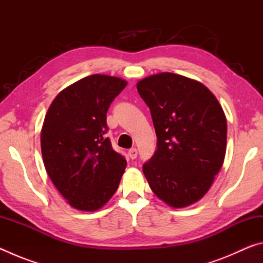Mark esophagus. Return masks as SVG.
Instances as JSON below:
<instances>
[{"instance_id": "34e87169", "label": "esophagus", "mask_w": 263, "mask_h": 263, "mask_svg": "<svg viewBox=\"0 0 263 263\" xmlns=\"http://www.w3.org/2000/svg\"><path fill=\"white\" fill-rule=\"evenodd\" d=\"M137 155H138V151H137V148H131V149H128V157H130L132 160H133V159H136V158H137Z\"/></svg>"}]
</instances>
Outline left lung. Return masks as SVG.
Segmentation results:
<instances>
[{"label": "left lung", "mask_w": 263, "mask_h": 263, "mask_svg": "<svg viewBox=\"0 0 263 263\" xmlns=\"http://www.w3.org/2000/svg\"><path fill=\"white\" fill-rule=\"evenodd\" d=\"M137 89L158 137L157 151L142 167L146 180L167 205L189 206L208 193L224 163V110L203 83L183 75H149Z\"/></svg>", "instance_id": "8db88e82"}]
</instances>
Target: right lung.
<instances>
[{
	"instance_id": "1",
	"label": "right lung",
	"mask_w": 263,
	"mask_h": 263,
	"mask_svg": "<svg viewBox=\"0 0 263 263\" xmlns=\"http://www.w3.org/2000/svg\"><path fill=\"white\" fill-rule=\"evenodd\" d=\"M126 84L111 75H89L62 89L46 112L41 133L44 166L77 210L103 208L126 168V160L104 138L110 103Z\"/></svg>"
}]
</instances>
